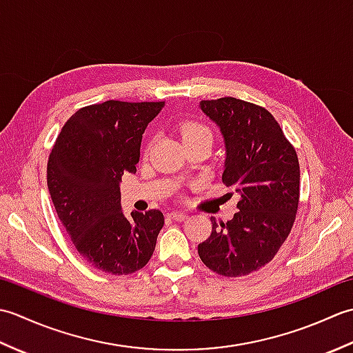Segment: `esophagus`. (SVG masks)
Returning a JSON list of instances; mask_svg holds the SVG:
<instances>
[{
	"label": "esophagus",
	"instance_id": "1",
	"mask_svg": "<svg viewBox=\"0 0 353 353\" xmlns=\"http://www.w3.org/2000/svg\"><path fill=\"white\" fill-rule=\"evenodd\" d=\"M168 216L171 220H174V221H185L186 220V214H183V212H170L168 214Z\"/></svg>",
	"mask_w": 353,
	"mask_h": 353
}]
</instances>
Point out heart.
<instances>
[{
    "mask_svg": "<svg viewBox=\"0 0 353 353\" xmlns=\"http://www.w3.org/2000/svg\"><path fill=\"white\" fill-rule=\"evenodd\" d=\"M181 137L183 144H188V142L199 139L212 141V132L208 125L199 121H185L181 125Z\"/></svg>",
    "mask_w": 353,
    "mask_h": 353,
    "instance_id": "b5f03b06",
    "label": "heart"
}]
</instances>
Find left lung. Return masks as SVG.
Here are the masks:
<instances>
[{"label": "left lung", "instance_id": "obj_1", "mask_svg": "<svg viewBox=\"0 0 353 353\" xmlns=\"http://www.w3.org/2000/svg\"><path fill=\"white\" fill-rule=\"evenodd\" d=\"M200 109L223 134L221 179L239 200L228 223L211 216V236L199 244V256L221 276H244L268 264L291 232L301 192L299 159L264 108L224 97L200 101Z\"/></svg>", "mask_w": 353, "mask_h": 353}]
</instances>
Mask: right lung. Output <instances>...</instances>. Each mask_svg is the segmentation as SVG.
I'll return each instance as SVG.
<instances>
[{
	"instance_id": "1",
	"label": "right lung",
	"mask_w": 353,
	"mask_h": 353,
	"mask_svg": "<svg viewBox=\"0 0 353 353\" xmlns=\"http://www.w3.org/2000/svg\"><path fill=\"white\" fill-rule=\"evenodd\" d=\"M165 101L109 100L77 110L62 127L47 167L59 220L80 256L109 274H130L152 258L163 214L121 208L119 182L137 172L141 141Z\"/></svg>"
}]
</instances>
